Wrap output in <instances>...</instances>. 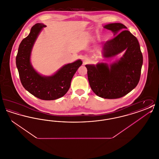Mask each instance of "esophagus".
Here are the masks:
<instances>
[{
    "mask_svg": "<svg viewBox=\"0 0 159 159\" xmlns=\"http://www.w3.org/2000/svg\"><path fill=\"white\" fill-rule=\"evenodd\" d=\"M89 61L88 59L85 58V59L83 60V65H86V64H89Z\"/></svg>",
    "mask_w": 159,
    "mask_h": 159,
    "instance_id": "34e87169",
    "label": "esophagus"
}]
</instances>
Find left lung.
Segmentation results:
<instances>
[{"mask_svg": "<svg viewBox=\"0 0 159 159\" xmlns=\"http://www.w3.org/2000/svg\"><path fill=\"white\" fill-rule=\"evenodd\" d=\"M104 27L112 31L116 36L106 42L104 56L110 58L124 50L126 52L121 59L110 67L104 63L96 66L86 65L88 80L92 90L99 97L120 98L133 90L139 83L143 57L138 39L126 30L127 27L125 25L111 23Z\"/></svg>", "mask_w": 159, "mask_h": 159, "instance_id": "8db88e82", "label": "left lung"}]
</instances>
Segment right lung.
Here are the masks:
<instances>
[{
    "label": "right lung",
    "mask_w": 159,
    "mask_h": 159,
    "mask_svg": "<svg viewBox=\"0 0 159 159\" xmlns=\"http://www.w3.org/2000/svg\"><path fill=\"white\" fill-rule=\"evenodd\" d=\"M42 24H36L30 34L20 44L16 57V64L23 87L34 97L42 100H54L63 97L68 91L71 81L82 61L77 60L62 67L54 75L43 77L33 68L30 61L33 45L41 30Z\"/></svg>",
    "instance_id": "right-lung-1"
}]
</instances>
